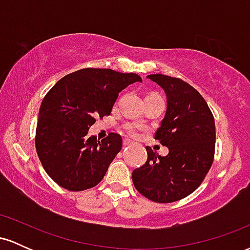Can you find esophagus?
<instances>
[{
    "label": "esophagus",
    "instance_id": "esophagus-1",
    "mask_svg": "<svg viewBox=\"0 0 250 250\" xmlns=\"http://www.w3.org/2000/svg\"><path fill=\"white\" fill-rule=\"evenodd\" d=\"M131 145H133V142H130L129 140H123V147H129Z\"/></svg>",
    "mask_w": 250,
    "mask_h": 250
}]
</instances>
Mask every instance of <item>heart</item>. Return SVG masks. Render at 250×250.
Here are the masks:
<instances>
[{"label": "heart", "instance_id": "obj_1", "mask_svg": "<svg viewBox=\"0 0 250 250\" xmlns=\"http://www.w3.org/2000/svg\"><path fill=\"white\" fill-rule=\"evenodd\" d=\"M137 128H139V125H125V131H127L128 135H130V136H137Z\"/></svg>", "mask_w": 250, "mask_h": 250}]
</instances>
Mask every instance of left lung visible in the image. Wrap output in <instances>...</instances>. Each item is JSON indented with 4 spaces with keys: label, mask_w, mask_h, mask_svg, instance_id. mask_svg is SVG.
Segmentation results:
<instances>
[{
    "label": "left lung",
    "mask_w": 250,
    "mask_h": 250,
    "mask_svg": "<svg viewBox=\"0 0 250 250\" xmlns=\"http://www.w3.org/2000/svg\"><path fill=\"white\" fill-rule=\"evenodd\" d=\"M167 95V111L155 140L169 149L161 156L146 147L148 159L133 171L136 190L148 200L169 203L185 199L200 187L214 161L215 121L202 95L183 80L148 75Z\"/></svg>",
    "instance_id": "1"
}]
</instances>
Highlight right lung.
<instances>
[{"instance_id":"obj_1","label":"right lung","mask_w":250,"mask_h":250,"mask_svg":"<svg viewBox=\"0 0 250 250\" xmlns=\"http://www.w3.org/2000/svg\"><path fill=\"white\" fill-rule=\"evenodd\" d=\"M137 74L84 68L62 77L45 94L36 125L35 147L45 173L60 187L82 191L101 182L122 148V137H88L96 117L110 115L119 93Z\"/></svg>"}]
</instances>
